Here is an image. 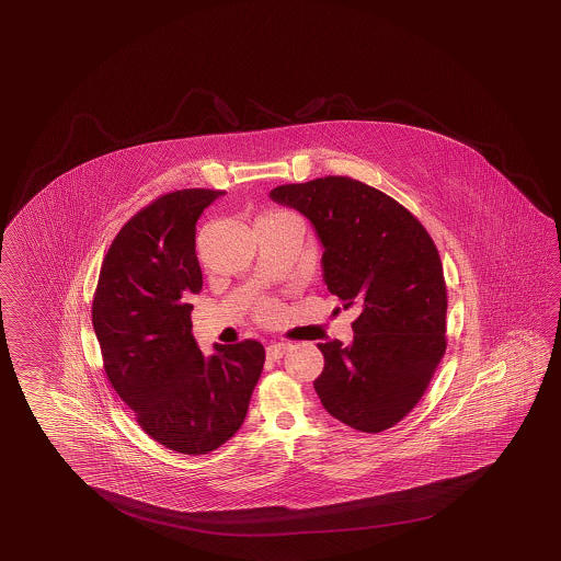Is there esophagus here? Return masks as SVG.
<instances>
[{
    "label": "esophagus",
    "instance_id": "1",
    "mask_svg": "<svg viewBox=\"0 0 561 561\" xmlns=\"http://www.w3.org/2000/svg\"><path fill=\"white\" fill-rule=\"evenodd\" d=\"M288 348H290L288 343H271V345L266 346V357L276 360V358L283 357Z\"/></svg>",
    "mask_w": 561,
    "mask_h": 561
}]
</instances>
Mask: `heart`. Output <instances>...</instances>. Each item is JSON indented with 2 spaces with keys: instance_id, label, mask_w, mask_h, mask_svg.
Listing matches in <instances>:
<instances>
[{
  "instance_id": "1",
  "label": "heart",
  "mask_w": 561,
  "mask_h": 561,
  "mask_svg": "<svg viewBox=\"0 0 561 561\" xmlns=\"http://www.w3.org/2000/svg\"><path fill=\"white\" fill-rule=\"evenodd\" d=\"M286 213H268V215L259 216L256 218V222H261V220H271V218H276V216H285ZM273 312H275V307L271 305V302H266V305H263L261 309H259V317L261 319H271L273 317Z\"/></svg>"
}]
</instances>
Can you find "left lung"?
<instances>
[{"label": "left lung", "instance_id": "obj_1", "mask_svg": "<svg viewBox=\"0 0 561 561\" xmlns=\"http://www.w3.org/2000/svg\"><path fill=\"white\" fill-rule=\"evenodd\" d=\"M271 198L307 216L322 278L357 307L353 343H321L322 407L353 430L379 433L417 405L445 355L447 286L430 232L405 206L348 176L285 184Z\"/></svg>", "mask_w": 561, "mask_h": 561}]
</instances>
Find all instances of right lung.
Returning a JSON list of instances; mask_svg holds the SVG:
<instances>
[{"mask_svg": "<svg viewBox=\"0 0 561 561\" xmlns=\"http://www.w3.org/2000/svg\"><path fill=\"white\" fill-rule=\"evenodd\" d=\"M222 191L168 192L131 216L98 276L92 322L107 381L154 442L184 455L227 443L264 365L259 341L204 357L188 302L203 290L196 220Z\"/></svg>", "mask_w": 561, "mask_h": 561, "instance_id": "right-lung-1", "label": "right lung"}]
</instances>
